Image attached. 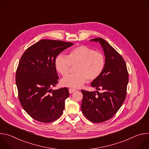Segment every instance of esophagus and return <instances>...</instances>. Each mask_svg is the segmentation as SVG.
<instances>
[{"label": "esophagus", "instance_id": "esophagus-1", "mask_svg": "<svg viewBox=\"0 0 149 149\" xmlns=\"http://www.w3.org/2000/svg\"><path fill=\"white\" fill-rule=\"evenodd\" d=\"M75 91V90L74 89V88H70V89H69V92H70V94L74 93Z\"/></svg>", "mask_w": 149, "mask_h": 149}]
</instances>
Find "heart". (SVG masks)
Returning a JSON list of instances; mask_svg holds the SVG:
<instances>
[{"instance_id":"obj_1","label":"heart","mask_w":149,"mask_h":149,"mask_svg":"<svg viewBox=\"0 0 149 149\" xmlns=\"http://www.w3.org/2000/svg\"><path fill=\"white\" fill-rule=\"evenodd\" d=\"M72 65H77L74 74L63 77L62 86L77 88L87 81H93L102 74L105 65L104 55L86 46L80 45L72 49L67 56L58 55L55 60L56 71L62 75L68 74Z\"/></svg>"}]
</instances>
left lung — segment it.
Returning a JSON list of instances; mask_svg holds the SVG:
<instances>
[{"label": "left lung", "mask_w": 149, "mask_h": 149, "mask_svg": "<svg viewBox=\"0 0 149 149\" xmlns=\"http://www.w3.org/2000/svg\"><path fill=\"white\" fill-rule=\"evenodd\" d=\"M91 40L100 42L105 56L102 74L91 82L92 87L102 92L82 90L81 108L88 120L100 123L111 118L121 107L127 95L129 73L124 58L107 41L101 38Z\"/></svg>", "instance_id": "1"}]
</instances>
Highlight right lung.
Instances as JSON below:
<instances>
[{"label": "right lung", "mask_w": 149, "mask_h": 149, "mask_svg": "<svg viewBox=\"0 0 149 149\" xmlns=\"http://www.w3.org/2000/svg\"><path fill=\"white\" fill-rule=\"evenodd\" d=\"M71 42L42 39L21 56L16 70L18 98L23 109L34 120L51 123L58 119L70 93L67 87L52 90L58 84L55 60Z\"/></svg>", "instance_id": "1"}]
</instances>
